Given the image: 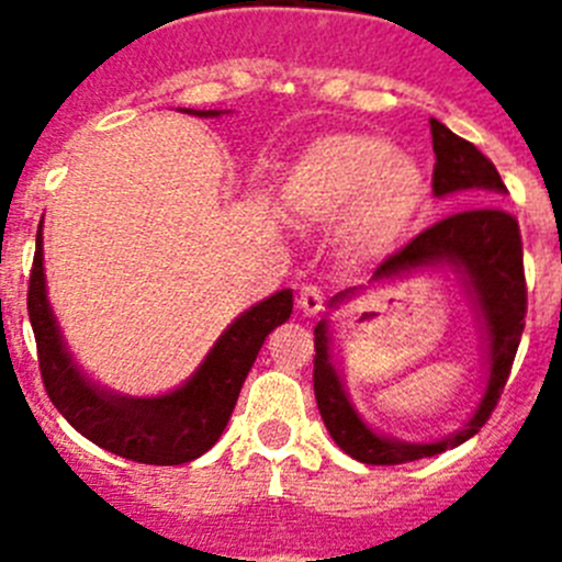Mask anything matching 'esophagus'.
Here are the masks:
<instances>
[{
  "label": "esophagus",
  "instance_id": "1",
  "mask_svg": "<svg viewBox=\"0 0 562 562\" xmlns=\"http://www.w3.org/2000/svg\"><path fill=\"white\" fill-rule=\"evenodd\" d=\"M297 306H301V312H304L306 317L317 315V312L324 310V292L317 290V286H312V284L301 286V295H297Z\"/></svg>",
  "mask_w": 562,
  "mask_h": 562
}]
</instances>
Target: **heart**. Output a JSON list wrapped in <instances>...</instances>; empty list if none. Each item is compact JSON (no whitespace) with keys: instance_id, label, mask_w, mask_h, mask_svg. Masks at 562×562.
<instances>
[{"instance_id":"1","label":"heart","mask_w":562,"mask_h":562,"mask_svg":"<svg viewBox=\"0 0 562 562\" xmlns=\"http://www.w3.org/2000/svg\"><path fill=\"white\" fill-rule=\"evenodd\" d=\"M284 202L315 225L345 220L355 256H385L408 238L428 202L425 173L376 134H329L310 143L284 180Z\"/></svg>"}]
</instances>
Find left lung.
Returning a JSON list of instances; mask_svg holds the SVG:
<instances>
[{
  "label": "left lung",
  "instance_id": "obj_1",
  "mask_svg": "<svg viewBox=\"0 0 562 562\" xmlns=\"http://www.w3.org/2000/svg\"><path fill=\"white\" fill-rule=\"evenodd\" d=\"M430 134H434L436 154L434 193L436 196L464 193L467 202L479 207L453 213L439 225L419 233L411 245H405L376 267L369 286L414 276L425 267L453 270L467 295V304L475 315V331H479L481 349L486 357V385L473 416L445 439L402 441L394 436L376 434L369 422L362 419L346 391L335 357V326L326 312L315 326V376L312 382H315L317 411H321V419L337 448L362 464H408L416 459H430L450 448H459L461 441L479 434L481 425L490 419L498 405L520 335H524L526 281L518 222L501 207L486 205V202H495L498 193H506L501 173L473 143L450 132L436 117H430ZM369 286H351V290L337 292L329 301V310H340L342 304H349L351 297Z\"/></svg>",
  "mask_w": 562,
  "mask_h": 562
}]
</instances>
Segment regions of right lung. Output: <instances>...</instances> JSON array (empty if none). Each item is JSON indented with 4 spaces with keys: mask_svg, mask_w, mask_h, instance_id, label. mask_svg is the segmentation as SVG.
I'll use <instances>...</instances> for the list:
<instances>
[{
    "mask_svg": "<svg viewBox=\"0 0 562 562\" xmlns=\"http://www.w3.org/2000/svg\"><path fill=\"white\" fill-rule=\"evenodd\" d=\"M220 117L222 109H186ZM42 225L27 286V315L38 346V369L49 400L92 445L140 464H186L220 441L238 391L245 385L267 335L292 315V290H281L245 310L213 342L205 360L182 385L157 396H126L95 382L64 342L44 278Z\"/></svg>",
    "mask_w": 562,
    "mask_h": 562,
    "instance_id": "right-lung-1",
    "label": "right lung"
}]
</instances>
